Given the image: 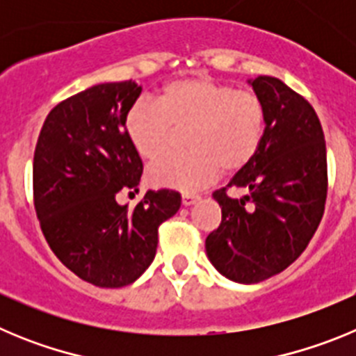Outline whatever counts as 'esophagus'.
Listing matches in <instances>:
<instances>
[{"mask_svg": "<svg viewBox=\"0 0 356 356\" xmlns=\"http://www.w3.org/2000/svg\"><path fill=\"white\" fill-rule=\"evenodd\" d=\"M196 201H200V196H196V194H184V196H181V203H184L185 207L194 205Z\"/></svg>", "mask_w": 356, "mask_h": 356, "instance_id": "obj_1", "label": "esophagus"}]
</instances>
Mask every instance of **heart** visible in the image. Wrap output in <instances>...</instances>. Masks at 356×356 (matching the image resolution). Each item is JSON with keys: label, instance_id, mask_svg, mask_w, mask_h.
I'll return each mask as SVG.
<instances>
[{"label": "heart", "instance_id": "heart-1", "mask_svg": "<svg viewBox=\"0 0 356 356\" xmlns=\"http://www.w3.org/2000/svg\"><path fill=\"white\" fill-rule=\"evenodd\" d=\"M189 128L185 156H168L147 169L155 187L193 193L219 172H237L257 156L266 135V105L253 90H237L212 78H181L165 83L155 103L131 105L127 137L137 155L155 160L167 149L172 129Z\"/></svg>", "mask_w": 356, "mask_h": 356}]
</instances>
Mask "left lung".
I'll return each instance as SVG.
<instances>
[{
    "mask_svg": "<svg viewBox=\"0 0 356 356\" xmlns=\"http://www.w3.org/2000/svg\"><path fill=\"white\" fill-rule=\"evenodd\" d=\"M266 105L259 153L212 194L222 219L207 237V257L237 284H259L287 269L305 251L325 213L326 144L312 105L275 76L248 80Z\"/></svg>",
    "mask_w": 356,
    "mask_h": 356,
    "instance_id": "left-lung-1",
    "label": "left lung"
}]
</instances>
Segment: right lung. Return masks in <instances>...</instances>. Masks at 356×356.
<instances>
[{
    "label": "right lung",
    "mask_w": 356,
    "mask_h": 356,
    "mask_svg": "<svg viewBox=\"0 0 356 356\" xmlns=\"http://www.w3.org/2000/svg\"><path fill=\"white\" fill-rule=\"evenodd\" d=\"M143 92L135 81L99 83L67 97L48 114L33 156V201L42 234L67 269L96 287L134 284L153 262L159 226L181 196L147 191L134 207L121 188L140 184L143 160L124 130Z\"/></svg>",
    "instance_id": "1"
}]
</instances>
